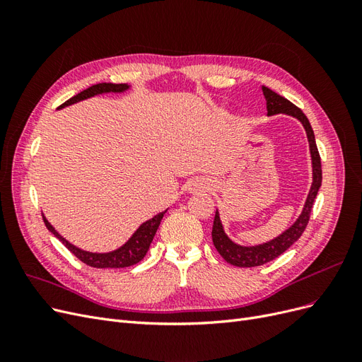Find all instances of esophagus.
<instances>
[{
  "label": "esophagus",
  "mask_w": 362,
  "mask_h": 362,
  "mask_svg": "<svg viewBox=\"0 0 362 362\" xmlns=\"http://www.w3.org/2000/svg\"><path fill=\"white\" fill-rule=\"evenodd\" d=\"M206 189V184L204 181H192L189 184V190L192 193H196V192H202Z\"/></svg>",
  "instance_id": "esophagus-1"
}]
</instances>
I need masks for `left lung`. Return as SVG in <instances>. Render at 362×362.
Wrapping results in <instances>:
<instances>
[{"mask_svg": "<svg viewBox=\"0 0 362 362\" xmlns=\"http://www.w3.org/2000/svg\"><path fill=\"white\" fill-rule=\"evenodd\" d=\"M261 89H262V95H264V98H266L267 116L288 115V116H293L298 119L299 122L303 125L306 137H308V144H310L313 182H311L310 193H308V196H306L305 205L302 208V213L299 214L298 218H296V222L288 229H286L282 234H279L278 237L272 238V240H269V242L261 243V245L243 246V245H237L235 242H233V240L226 235L222 221H221V214H218V210H216L213 231H211L213 245L226 262H229V264H233V266H237V267H257V266L266 264V262L275 259L281 254H284V252H286L294 242H298L302 233L305 231L306 225H308L314 199L317 196V192H319L320 185H322V163H320L319 149H317V145H315L314 131L311 128L308 117L302 113L300 108H298L293 103H290L287 98L278 95L276 92H273L266 86H262Z\"/></svg>", "mask_w": 362, "mask_h": 362, "instance_id": "8db88e82", "label": "left lung"}]
</instances>
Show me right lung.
Instances as JSON below:
<instances>
[{
  "mask_svg": "<svg viewBox=\"0 0 362 362\" xmlns=\"http://www.w3.org/2000/svg\"><path fill=\"white\" fill-rule=\"evenodd\" d=\"M129 84H115V83H100V84H95L89 89H86L83 92H80L78 95L72 96L71 100H68L64 104H62L59 108H64L68 105L76 104L80 101L84 100H89V98H93L96 95H103V93H124L129 89ZM168 210H164L158 214H156L149 221L141 223L134 234L128 238V242H125L122 246L112 250V252H89V250H84L76 247L75 245L69 243L66 238L63 235H60L56 228H54L49 222L48 218L43 216V222H45L48 231H51L54 235H56L60 242L66 246L72 254L81 259L84 264L90 266V267H96V269H120V267H129V266H134L137 264L139 261L144 259V257L146 255V252L151 246L152 238H154L157 229L160 226V222L163 216L166 214Z\"/></svg>",
  "mask_w": 362,
  "mask_h": 362,
  "instance_id": "right-lung-1",
  "label": "right lung"
}]
</instances>
